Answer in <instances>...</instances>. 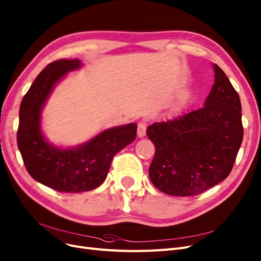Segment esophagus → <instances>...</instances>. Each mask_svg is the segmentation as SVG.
<instances>
[{
	"instance_id": "esophagus-1",
	"label": "esophagus",
	"mask_w": 261,
	"mask_h": 261,
	"mask_svg": "<svg viewBox=\"0 0 261 261\" xmlns=\"http://www.w3.org/2000/svg\"><path fill=\"white\" fill-rule=\"evenodd\" d=\"M145 130H147V126H145L144 122H139L138 128H137V135L139 138H142L145 136Z\"/></svg>"
}]
</instances>
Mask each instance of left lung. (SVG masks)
Wrapping results in <instances>:
<instances>
[{"mask_svg": "<svg viewBox=\"0 0 261 261\" xmlns=\"http://www.w3.org/2000/svg\"><path fill=\"white\" fill-rule=\"evenodd\" d=\"M213 69L214 85L202 108L147 129L155 145L150 180L167 195L194 196L222 182L241 147V101L225 72L216 64Z\"/></svg>", "mask_w": 261, "mask_h": 261, "instance_id": "8db88e82", "label": "left lung"}]
</instances>
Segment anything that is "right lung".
I'll list each match as a JSON object with an SVG mask.
<instances>
[{"label": "right lung", "instance_id": "1", "mask_svg": "<svg viewBox=\"0 0 261 261\" xmlns=\"http://www.w3.org/2000/svg\"><path fill=\"white\" fill-rule=\"evenodd\" d=\"M81 67L79 59L52 62L36 77L19 110L17 143L28 172L62 193L98 187L107 178L113 156L136 139L137 134V124L129 123L102 130L76 147H59L47 140L41 129V112L58 83L67 72Z\"/></svg>", "mask_w": 261, "mask_h": 261}]
</instances>
